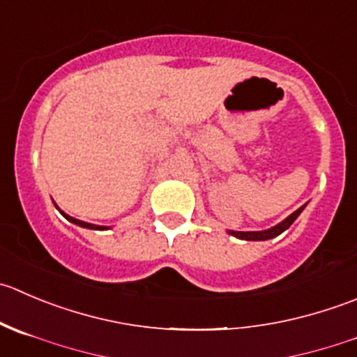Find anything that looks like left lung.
Returning a JSON list of instances; mask_svg holds the SVG:
<instances>
[{
    "mask_svg": "<svg viewBox=\"0 0 357 357\" xmlns=\"http://www.w3.org/2000/svg\"><path fill=\"white\" fill-rule=\"evenodd\" d=\"M305 206H307V204H305ZM305 206H302V207H300V209H296L295 213L289 214V216L286 218L284 221L278 223V225H275V227L268 228V230H261V231H235V230H228V234L234 235V237H237V238H242V241H268V238L278 237V235H281L282 231L288 230V228L293 225V221H295L296 218L300 216V213H302L303 207H305Z\"/></svg>",
    "mask_w": 357,
    "mask_h": 357,
    "instance_id": "1",
    "label": "left lung"
}]
</instances>
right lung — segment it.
Here are the masks:
<instances>
[{"label":"right lung","instance_id":"obj_1","mask_svg":"<svg viewBox=\"0 0 357 357\" xmlns=\"http://www.w3.org/2000/svg\"><path fill=\"white\" fill-rule=\"evenodd\" d=\"M61 214H62V216H64L66 220H68V221H71V223L78 225V227H83V228H91V230H106V228H108V227H99V225L86 223V221H82V220H76V218H73V216H68V214H66V213H62V211H61Z\"/></svg>","mask_w":357,"mask_h":357}]
</instances>
